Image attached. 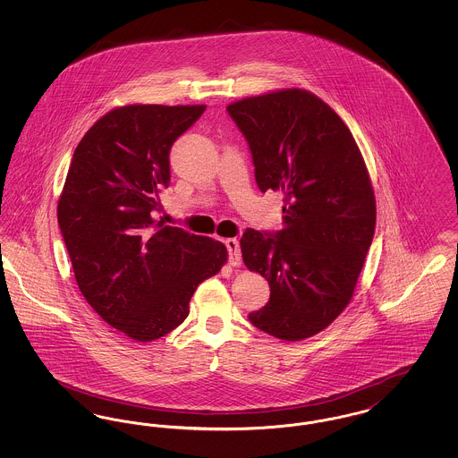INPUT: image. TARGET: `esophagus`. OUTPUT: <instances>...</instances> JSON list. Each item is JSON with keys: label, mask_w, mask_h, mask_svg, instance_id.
Instances as JSON below:
<instances>
[{"label": "esophagus", "mask_w": 458, "mask_h": 458, "mask_svg": "<svg viewBox=\"0 0 458 458\" xmlns=\"http://www.w3.org/2000/svg\"><path fill=\"white\" fill-rule=\"evenodd\" d=\"M225 245H226V249H228V262L232 264V266H240V243L237 239H228L225 240Z\"/></svg>", "instance_id": "34e87169"}]
</instances>
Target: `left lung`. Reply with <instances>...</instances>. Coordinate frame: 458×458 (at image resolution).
Listing matches in <instances>:
<instances>
[{
    "mask_svg": "<svg viewBox=\"0 0 458 458\" xmlns=\"http://www.w3.org/2000/svg\"><path fill=\"white\" fill-rule=\"evenodd\" d=\"M243 133L261 192L284 194V228H247L242 258L271 288L249 321L284 342L329 327L349 305L376 226V199L344 120L304 89L226 106Z\"/></svg>",
    "mask_w": 458,
    "mask_h": 458,
    "instance_id": "left-lung-1",
    "label": "left lung"
}]
</instances>
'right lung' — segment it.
<instances>
[{
	"instance_id": "add662e5",
	"label": "right lung",
	"mask_w": 458,
	"mask_h": 458,
	"mask_svg": "<svg viewBox=\"0 0 458 458\" xmlns=\"http://www.w3.org/2000/svg\"><path fill=\"white\" fill-rule=\"evenodd\" d=\"M204 109H111L79 142L58 200L82 295L109 327L137 342L180 327L199 284L228 258L218 240L154 219L159 192L170 183V149Z\"/></svg>"
}]
</instances>
